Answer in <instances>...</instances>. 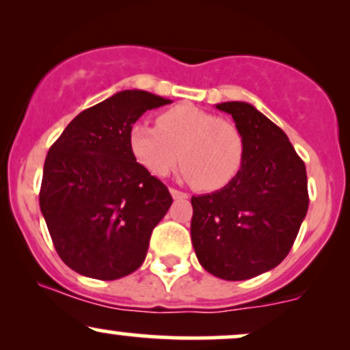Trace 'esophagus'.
I'll use <instances>...</instances> for the list:
<instances>
[{"label": "esophagus", "mask_w": 350, "mask_h": 350, "mask_svg": "<svg viewBox=\"0 0 350 350\" xmlns=\"http://www.w3.org/2000/svg\"><path fill=\"white\" fill-rule=\"evenodd\" d=\"M170 192H171V196H172V198H174V199H187L186 192L179 191V189H176V187H171Z\"/></svg>", "instance_id": "1"}]
</instances>
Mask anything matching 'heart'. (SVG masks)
Wrapping results in <instances>:
<instances>
[{
    "instance_id": "obj_1",
    "label": "heart",
    "mask_w": 350,
    "mask_h": 350,
    "mask_svg": "<svg viewBox=\"0 0 350 350\" xmlns=\"http://www.w3.org/2000/svg\"><path fill=\"white\" fill-rule=\"evenodd\" d=\"M128 146L152 176L170 174L176 163L198 191L224 189L242 171L245 138L234 122L194 105H176L156 116V128L131 124Z\"/></svg>"
}]
</instances>
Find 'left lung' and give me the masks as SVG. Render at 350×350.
I'll use <instances>...</instances> for the list:
<instances>
[{"label":"left lung","mask_w":350,"mask_h":350,"mask_svg":"<svg viewBox=\"0 0 350 350\" xmlns=\"http://www.w3.org/2000/svg\"><path fill=\"white\" fill-rule=\"evenodd\" d=\"M217 110L242 131L245 161L228 186L192 196L191 239L202 268L242 281L290 253L309 206L306 166L284 131L250 103H219Z\"/></svg>","instance_id":"obj_1"}]
</instances>
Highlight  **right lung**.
Returning <instances> with one entry per match:
<instances>
[{
  "mask_svg": "<svg viewBox=\"0 0 350 350\" xmlns=\"http://www.w3.org/2000/svg\"><path fill=\"white\" fill-rule=\"evenodd\" d=\"M167 103L144 90L118 92L75 116L47 152L39 206L59 256L80 275L118 280L146 258L172 198L136 163L128 130Z\"/></svg>",
  "mask_w": 350,
  "mask_h": 350,
  "instance_id": "1",
  "label": "right lung"
}]
</instances>
